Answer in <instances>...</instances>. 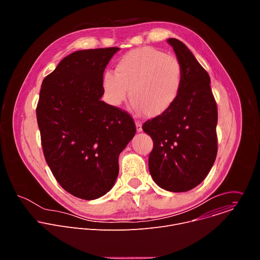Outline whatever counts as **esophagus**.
Listing matches in <instances>:
<instances>
[{"label":"esophagus","instance_id":"esophagus-1","mask_svg":"<svg viewBox=\"0 0 260 260\" xmlns=\"http://www.w3.org/2000/svg\"><path fill=\"white\" fill-rule=\"evenodd\" d=\"M136 128H137L138 133L142 132V123L140 121H136Z\"/></svg>","mask_w":260,"mask_h":260}]
</instances>
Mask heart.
<instances>
[{"label": "heart", "instance_id": "b5f03b06", "mask_svg": "<svg viewBox=\"0 0 260 260\" xmlns=\"http://www.w3.org/2000/svg\"><path fill=\"white\" fill-rule=\"evenodd\" d=\"M184 80L180 60L156 48L145 46L129 50L115 66V74L105 72L101 85L112 106H120L127 98L137 113L157 117L178 100Z\"/></svg>", "mask_w": 260, "mask_h": 260}]
</instances>
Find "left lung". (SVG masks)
I'll return each instance as SVG.
<instances>
[{"label":"left lung","instance_id":"8db88e82","mask_svg":"<svg viewBox=\"0 0 260 260\" xmlns=\"http://www.w3.org/2000/svg\"><path fill=\"white\" fill-rule=\"evenodd\" d=\"M168 43L183 67V86L173 107L142 128L153 140V181L165 190L185 192L202 183L214 165L218 112L209 74L183 42L170 38Z\"/></svg>","mask_w":260,"mask_h":260}]
</instances>
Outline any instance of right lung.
<instances>
[{
	"instance_id": "add662e5",
	"label": "right lung",
	"mask_w": 260,
	"mask_h": 260,
	"mask_svg": "<svg viewBox=\"0 0 260 260\" xmlns=\"http://www.w3.org/2000/svg\"><path fill=\"white\" fill-rule=\"evenodd\" d=\"M117 47L69 54L42 82L37 121L48 167L60 186L85 201L112 189L118 157L136 134L133 118L102 96L101 80Z\"/></svg>"
}]
</instances>
